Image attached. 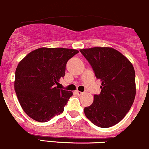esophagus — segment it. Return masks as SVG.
<instances>
[{
    "label": "esophagus",
    "mask_w": 149,
    "mask_h": 149,
    "mask_svg": "<svg viewBox=\"0 0 149 149\" xmlns=\"http://www.w3.org/2000/svg\"><path fill=\"white\" fill-rule=\"evenodd\" d=\"M76 93H77L79 95H83V93H84V92H81V91H76Z\"/></svg>",
    "instance_id": "34e87169"
}]
</instances>
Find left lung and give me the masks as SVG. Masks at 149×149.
<instances>
[{
  "label": "left lung",
  "instance_id": "1",
  "mask_svg": "<svg viewBox=\"0 0 149 149\" xmlns=\"http://www.w3.org/2000/svg\"><path fill=\"white\" fill-rule=\"evenodd\" d=\"M101 81V93L94 95L91 106L84 109L93 124L109 128L117 124L129 111L136 95L135 70L119 51L109 47L81 49Z\"/></svg>",
  "mask_w": 149,
  "mask_h": 149
}]
</instances>
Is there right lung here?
Returning <instances> with one entry per match:
<instances>
[{
    "label": "right lung",
    "mask_w": 149,
    "mask_h": 149,
    "mask_svg": "<svg viewBox=\"0 0 149 149\" xmlns=\"http://www.w3.org/2000/svg\"><path fill=\"white\" fill-rule=\"evenodd\" d=\"M79 51L69 48H40L18 63L14 88L25 113L38 122H47L62 113L73 95L56 85L64 77L67 62Z\"/></svg>",
    "instance_id": "add662e5"
}]
</instances>
